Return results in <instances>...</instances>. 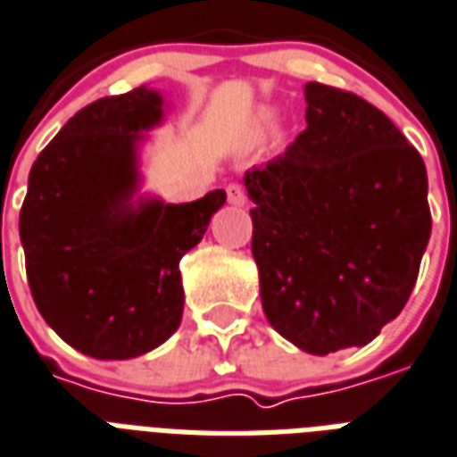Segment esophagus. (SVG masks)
Here are the masks:
<instances>
[{
    "instance_id": "1",
    "label": "esophagus",
    "mask_w": 457,
    "mask_h": 457,
    "mask_svg": "<svg viewBox=\"0 0 457 457\" xmlns=\"http://www.w3.org/2000/svg\"><path fill=\"white\" fill-rule=\"evenodd\" d=\"M228 201L232 205H244L246 204V191L242 189V187H239V184H229L228 189Z\"/></svg>"
}]
</instances>
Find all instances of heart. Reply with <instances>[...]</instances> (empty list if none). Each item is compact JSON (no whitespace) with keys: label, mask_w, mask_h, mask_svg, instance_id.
<instances>
[{"label":"heart","mask_w":457,"mask_h":457,"mask_svg":"<svg viewBox=\"0 0 457 457\" xmlns=\"http://www.w3.org/2000/svg\"><path fill=\"white\" fill-rule=\"evenodd\" d=\"M275 131V117L270 112H259L253 120V138H266Z\"/></svg>","instance_id":"b5f03b06"}]
</instances>
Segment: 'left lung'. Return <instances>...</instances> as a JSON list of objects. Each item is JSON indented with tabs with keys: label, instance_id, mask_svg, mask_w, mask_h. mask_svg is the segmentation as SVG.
Listing matches in <instances>:
<instances>
[{
	"label": "left lung",
	"instance_id": "1",
	"mask_svg": "<svg viewBox=\"0 0 457 457\" xmlns=\"http://www.w3.org/2000/svg\"><path fill=\"white\" fill-rule=\"evenodd\" d=\"M306 129L244 172L268 323L309 354L364 347L410 299L431 235L427 167L381 110L306 83Z\"/></svg>",
	"mask_w": 457,
	"mask_h": 457
}]
</instances>
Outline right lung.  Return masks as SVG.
I'll return each instance as SVG.
<instances>
[{
	"label": "right lung",
	"instance_id": "1",
	"mask_svg": "<svg viewBox=\"0 0 457 457\" xmlns=\"http://www.w3.org/2000/svg\"><path fill=\"white\" fill-rule=\"evenodd\" d=\"M141 86L83 107L28 174L19 232L35 306L93 360H134L179 328V261L204 239L225 191L167 204L144 189L141 151L165 121Z\"/></svg>",
	"mask_w": 457,
	"mask_h": 457
}]
</instances>
